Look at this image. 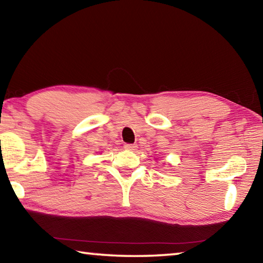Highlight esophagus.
I'll return each mask as SVG.
<instances>
[{"label": "esophagus", "instance_id": "34e87169", "mask_svg": "<svg viewBox=\"0 0 263 263\" xmlns=\"http://www.w3.org/2000/svg\"><path fill=\"white\" fill-rule=\"evenodd\" d=\"M124 147H125L128 151H136L137 149V145H135V144H126L125 146H124Z\"/></svg>", "mask_w": 263, "mask_h": 263}]
</instances>
